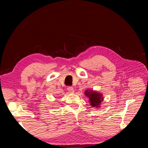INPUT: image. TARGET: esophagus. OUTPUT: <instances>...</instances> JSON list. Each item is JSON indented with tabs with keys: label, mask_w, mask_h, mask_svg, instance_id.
I'll list each match as a JSON object with an SVG mask.
<instances>
[{
	"label": "esophagus",
	"mask_w": 148,
	"mask_h": 148,
	"mask_svg": "<svg viewBox=\"0 0 148 148\" xmlns=\"http://www.w3.org/2000/svg\"><path fill=\"white\" fill-rule=\"evenodd\" d=\"M67 89H68V91L70 92V93H73L74 92V89L73 87L71 86H69L67 88Z\"/></svg>",
	"instance_id": "1"
}]
</instances>
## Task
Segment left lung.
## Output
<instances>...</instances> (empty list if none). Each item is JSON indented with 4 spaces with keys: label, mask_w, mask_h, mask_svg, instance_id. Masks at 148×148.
Listing matches in <instances>:
<instances>
[{
    "label": "left lung",
    "mask_w": 148,
    "mask_h": 148,
    "mask_svg": "<svg viewBox=\"0 0 148 148\" xmlns=\"http://www.w3.org/2000/svg\"><path fill=\"white\" fill-rule=\"evenodd\" d=\"M85 95L89 98V101L92 107H99L103 101L102 95L97 91L87 89L84 92Z\"/></svg>",
    "instance_id": "left-lung-1"
}]
</instances>
